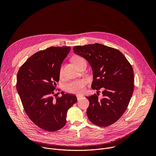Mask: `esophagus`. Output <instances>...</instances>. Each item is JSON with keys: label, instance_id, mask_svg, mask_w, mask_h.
<instances>
[{"label": "esophagus", "instance_id": "1", "mask_svg": "<svg viewBox=\"0 0 156 156\" xmlns=\"http://www.w3.org/2000/svg\"><path fill=\"white\" fill-rule=\"evenodd\" d=\"M76 98H77V99L79 101L80 99H81L83 98V96H81V95H77Z\"/></svg>", "mask_w": 156, "mask_h": 156}]
</instances>
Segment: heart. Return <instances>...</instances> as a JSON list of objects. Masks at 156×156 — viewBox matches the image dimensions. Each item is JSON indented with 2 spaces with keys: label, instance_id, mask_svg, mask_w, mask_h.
Returning <instances> with one entry per match:
<instances>
[{
  "label": "heart",
  "instance_id": "heart-1",
  "mask_svg": "<svg viewBox=\"0 0 156 156\" xmlns=\"http://www.w3.org/2000/svg\"><path fill=\"white\" fill-rule=\"evenodd\" d=\"M84 58L80 56H76L73 58V62L75 64L81 61ZM60 76H62L63 75V67L61 66L59 70ZM87 84V80L86 79H80L73 81L65 86V90L66 92L73 94H81L85 90V87Z\"/></svg>",
  "mask_w": 156,
  "mask_h": 156
}]
</instances>
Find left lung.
<instances>
[{
  "label": "left lung",
  "mask_w": 156,
  "mask_h": 156,
  "mask_svg": "<svg viewBox=\"0 0 156 156\" xmlns=\"http://www.w3.org/2000/svg\"><path fill=\"white\" fill-rule=\"evenodd\" d=\"M75 54L86 58L93 72L91 87L97 94L86 97V110L93 124L106 127L115 123L124 114L134 89V73L131 64L118 49L95 43L73 48ZM102 88L103 98H98Z\"/></svg>",
  "instance_id": "left-lung-1"
}]
</instances>
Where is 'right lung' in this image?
<instances>
[{
	"label": "right lung",
	"mask_w": 156,
	"mask_h": 156,
	"mask_svg": "<svg viewBox=\"0 0 156 156\" xmlns=\"http://www.w3.org/2000/svg\"><path fill=\"white\" fill-rule=\"evenodd\" d=\"M70 50V47L63 46L40 51L28 58L17 73L16 90L26 114L47 131L63 128L68 110L77 102L75 95L63 92L55 100L53 97L62 63Z\"/></svg>",
	"instance_id": "right-lung-1"
}]
</instances>
